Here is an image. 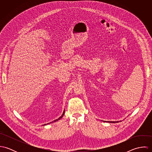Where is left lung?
I'll use <instances>...</instances> for the list:
<instances>
[{
    "mask_svg": "<svg viewBox=\"0 0 152 152\" xmlns=\"http://www.w3.org/2000/svg\"><path fill=\"white\" fill-rule=\"evenodd\" d=\"M103 122H110V123H117V122H119V121H102ZM119 121V122H120Z\"/></svg>",
    "mask_w": 152,
    "mask_h": 152,
    "instance_id": "8db88e82",
    "label": "left lung"
}]
</instances>
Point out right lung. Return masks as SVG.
I'll list each match as a JSON object with an SVG mask.
<instances>
[{
	"instance_id": "add662e5",
	"label": "right lung",
	"mask_w": 152,
	"mask_h": 152,
	"mask_svg": "<svg viewBox=\"0 0 152 152\" xmlns=\"http://www.w3.org/2000/svg\"><path fill=\"white\" fill-rule=\"evenodd\" d=\"M64 112H65V109L64 110V112H63V114H62V115L58 118V119H56L55 121H53V122H50V123H48L47 124H44L43 125H48V124H51V123H53V122H57V121H58V120H60L61 118H63V116H64Z\"/></svg>"
}]
</instances>
